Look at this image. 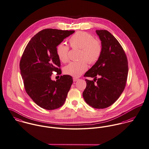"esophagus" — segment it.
<instances>
[{
    "mask_svg": "<svg viewBox=\"0 0 149 149\" xmlns=\"http://www.w3.org/2000/svg\"><path fill=\"white\" fill-rule=\"evenodd\" d=\"M78 79H78V78H73V81H74V82H76V81H77Z\"/></svg>",
    "mask_w": 149,
    "mask_h": 149,
    "instance_id": "1",
    "label": "esophagus"
}]
</instances>
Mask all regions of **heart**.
Instances as JSON below:
<instances>
[{
    "label": "heart",
    "mask_w": 149,
    "mask_h": 149,
    "mask_svg": "<svg viewBox=\"0 0 149 149\" xmlns=\"http://www.w3.org/2000/svg\"><path fill=\"white\" fill-rule=\"evenodd\" d=\"M70 47L79 49L78 62H72L64 68V73L73 77H79L87 69V62L94 64L99 60L102 52L101 43L95 39L90 33L84 31H78L74 33L68 40ZM56 52L59 61L66 63L68 61L69 47L63 43L58 45Z\"/></svg>",
    "instance_id": "b5f03b06"
}]
</instances>
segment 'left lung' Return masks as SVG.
Here are the masks:
<instances>
[{
    "mask_svg": "<svg viewBox=\"0 0 149 149\" xmlns=\"http://www.w3.org/2000/svg\"><path fill=\"white\" fill-rule=\"evenodd\" d=\"M96 33L103 50L99 60L84 75L94 79L85 80L87 85L83 97L89 106L100 109L112 105L120 96L126 86L129 67L125 51L116 38L105 30Z\"/></svg>",
    "mask_w": 149,
    "mask_h": 149,
    "instance_id": "left-lung-1",
    "label": "left lung"
}]
</instances>
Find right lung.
Returning <instances> with one entry per match:
<instances>
[{"label": "right lung", "mask_w": 149, "mask_h": 149, "mask_svg": "<svg viewBox=\"0 0 149 149\" xmlns=\"http://www.w3.org/2000/svg\"><path fill=\"white\" fill-rule=\"evenodd\" d=\"M75 31L45 29L28 43L20 61V70L25 90L33 102L46 110L61 107L65 102L73 82L70 75H61L56 81L51 79L52 72L61 74V62L56 49Z\"/></svg>", "instance_id": "right-lung-1"}]
</instances>
